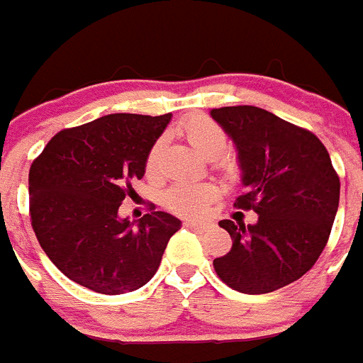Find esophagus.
I'll return each instance as SVG.
<instances>
[{"label":"esophagus","mask_w":363,"mask_h":363,"mask_svg":"<svg viewBox=\"0 0 363 363\" xmlns=\"http://www.w3.org/2000/svg\"><path fill=\"white\" fill-rule=\"evenodd\" d=\"M186 228H194V230H207L211 228V222H201V220H186L184 222Z\"/></svg>","instance_id":"obj_1"}]
</instances>
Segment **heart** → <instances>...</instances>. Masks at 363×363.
Instances as JSON below:
<instances>
[{
	"label": "heart",
	"mask_w": 363,
	"mask_h": 363,
	"mask_svg": "<svg viewBox=\"0 0 363 363\" xmlns=\"http://www.w3.org/2000/svg\"><path fill=\"white\" fill-rule=\"evenodd\" d=\"M179 133L186 139L196 152L205 158H216L226 150V131L213 118L205 115L186 116L179 124ZM164 139H156L148 148L145 160V173L154 179L160 171V160L164 152ZM216 198V188L207 182H177L165 192V205L171 211L184 216H198L209 207Z\"/></svg>",
	"instance_id": "obj_1"
}]
</instances>
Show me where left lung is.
Here are the masks:
<instances>
[{"instance_id": "obj_1", "label": "left lung", "mask_w": 363, "mask_h": 363, "mask_svg": "<svg viewBox=\"0 0 363 363\" xmlns=\"http://www.w3.org/2000/svg\"><path fill=\"white\" fill-rule=\"evenodd\" d=\"M211 116L235 145L245 194L239 209L256 224L220 220L232 250L213 262L216 275L242 294H267L298 281L326 247L339 207V177L311 131L269 111L238 105Z\"/></svg>"}]
</instances>
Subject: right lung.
<instances>
[{
    "label": "right lung",
    "mask_w": 363,
    "mask_h": 363,
    "mask_svg": "<svg viewBox=\"0 0 363 363\" xmlns=\"http://www.w3.org/2000/svg\"><path fill=\"white\" fill-rule=\"evenodd\" d=\"M171 115L116 113L56 133L30 167V215L37 241L77 284L107 296L133 292L158 271L177 216H118L130 182L143 179L148 148Z\"/></svg>",
    "instance_id": "1"
}]
</instances>
